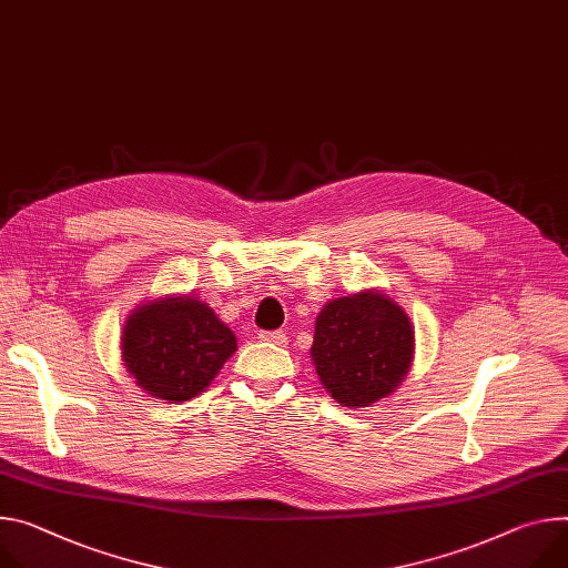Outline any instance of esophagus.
<instances>
[{
  "mask_svg": "<svg viewBox=\"0 0 568 568\" xmlns=\"http://www.w3.org/2000/svg\"><path fill=\"white\" fill-rule=\"evenodd\" d=\"M257 337H261L263 342H272V344H276V346L287 344V335H285L283 331H263Z\"/></svg>",
  "mask_w": 568,
  "mask_h": 568,
  "instance_id": "esophagus-1",
  "label": "esophagus"
}]
</instances>
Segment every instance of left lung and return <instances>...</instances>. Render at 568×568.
Here are the masks:
<instances>
[{
	"instance_id": "8db88e82",
	"label": "left lung",
	"mask_w": 568,
	"mask_h": 568,
	"mask_svg": "<svg viewBox=\"0 0 568 568\" xmlns=\"http://www.w3.org/2000/svg\"><path fill=\"white\" fill-rule=\"evenodd\" d=\"M324 389L344 407L389 396L415 359V326L381 290L331 298L315 322L311 348Z\"/></svg>"
}]
</instances>
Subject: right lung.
I'll return each instance as SVG.
<instances>
[{
	"instance_id": "1",
	"label": "right lung",
	"mask_w": 568,
	"mask_h": 568,
	"mask_svg": "<svg viewBox=\"0 0 568 568\" xmlns=\"http://www.w3.org/2000/svg\"><path fill=\"white\" fill-rule=\"evenodd\" d=\"M122 363L151 398L199 396L237 351L233 331L192 294H163L133 307L122 328Z\"/></svg>"
}]
</instances>
